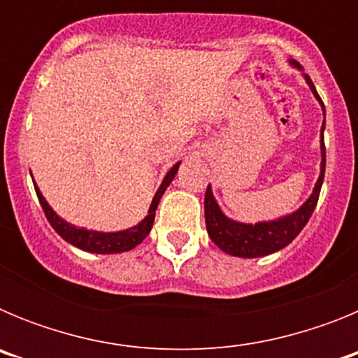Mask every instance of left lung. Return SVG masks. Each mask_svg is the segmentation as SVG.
<instances>
[{
	"label": "left lung",
	"instance_id": "8db88e82",
	"mask_svg": "<svg viewBox=\"0 0 358 358\" xmlns=\"http://www.w3.org/2000/svg\"><path fill=\"white\" fill-rule=\"evenodd\" d=\"M289 64L292 68L299 69L308 84L310 91L315 96L322 109V116H327V109L322 103L321 96L315 91L314 82L303 71V68L296 61L290 59ZM321 172H319L317 181H315L314 189L310 197L303 202L301 206L296 211L281 217L273 218V220H260L256 224L240 222L235 218H229L220 206H218L217 199L213 195L211 185L206 189V197H204V217H206V229L210 235L211 242L217 245L220 251L227 252L231 256H238V258H260V256L273 255L280 249L287 248L299 233L306 222L310 220L317 206L319 194H321V186L324 181V166H327V148H324V120L321 125Z\"/></svg>",
	"mask_w": 358,
	"mask_h": 358
}]
</instances>
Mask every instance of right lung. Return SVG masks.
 Segmentation results:
<instances>
[{"label":"right lung","mask_w":358,"mask_h":358,"mask_svg":"<svg viewBox=\"0 0 358 358\" xmlns=\"http://www.w3.org/2000/svg\"><path fill=\"white\" fill-rule=\"evenodd\" d=\"M179 164H181V161H177L172 169L166 172L163 182H161L156 195L152 199L147 217H145L143 220H140L136 226L127 227V229L122 231L87 229V227H80L68 222V220H64L61 215H57V211L50 206L48 201L44 199L43 194H41L39 186H37L36 182H34V186H36L37 199H39L41 206H43L44 215H46L48 222L52 224V227L57 231V235L61 236V238H64L66 242L75 245V248L82 249V251L94 252V255H116V252L131 251V249H134L136 245H140V243L147 238L152 226H154L157 204H159L161 197H163L164 189L169 188L170 182L173 181V177H176L177 170H179ZM31 181H34V177H31Z\"/></svg>","instance_id":"right-lung-1"}]
</instances>
